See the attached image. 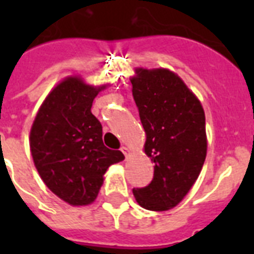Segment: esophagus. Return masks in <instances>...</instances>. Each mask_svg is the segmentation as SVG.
<instances>
[{"instance_id": "1", "label": "esophagus", "mask_w": 254, "mask_h": 254, "mask_svg": "<svg viewBox=\"0 0 254 254\" xmlns=\"http://www.w3.org/2000/svg\"><path fill=\"white\" fill-rule=\"evenodd\" d=\"M121 151H123V153H124V155H125V157H127H127H129V155L131 154L130 149H127V147H125V146H124L123 149H121Z\"/></svg>"}]
</instances>
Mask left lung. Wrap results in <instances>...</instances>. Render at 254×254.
<instances>
[{"label": "left lung", "instance_id": "left-lung-1", "mask_svg": "<svg viewBox=\"0 0 254 254\" xmlns=\"http://www.w3.org/2000/svg\"><path fill=\"white\" fill-rule=\"evenodd\" d=\"M130 83L146 134L143 153L154 163L150 185L133 195L142 208L169 211L185 199L204 165V109L169 68L137 67Z\"/></svg>", "mask_w": 254, "mask_h": 254}]
</instances>
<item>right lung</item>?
<instances>
[{
  "label": "right lung",
  "instance_id": "1",
  "mask_svg": "<svg viewBox=\"0 0 254 254\" xmlns=\"http://www.w3.org/2000/svg\"><path fill=\"white\" fill-rule=\"evenodd\" d=\"M109 84L92 85L80 75L59 81L46 96L30 129V151L45 185L73 207L92 204L111 165L124 161L104 146L103 127L91 108Z\"/></svg>",
  "mask_w": 254,
  "mask_h": 254
}]
</instances>
